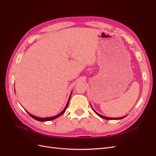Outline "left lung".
<instances>
[{"instance_id":"8db88e82","label":"left lung","mask_w":156,"mask_h":156,"mask_svg":"<svg viewBox=\"0 0 156 156\" xmlns=\"http://www.w3.org/2000/svg\"><path fill=\"white\" fill-rule=\"evenodd\" d=\"M91 107H92V106H91ZM92 109H93V111H94V112H95L97 115H98L99 116H100V117L103 118V119H106V120H120V119H124V118H125V117L126 116H124L120 117V118H109V117H107V116H103V115H100V114H99V113H98L96 111H94V109L93 108H92Z\"/></svg>"}]
</instances>
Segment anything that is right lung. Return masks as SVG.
Wrapping results in <instances>:
<instances>
[{"mask_svg":"<svg viewBox=\"0 0 156 156\" xmlns=\"http://www.w3.org/2000/svg\"><path fill=\"white\" fill-rule=\"evenodd\" d=\"M15 92H16V91H15ZM71 95H72V93L70 94V96H69V97L68 103H67L66 105V107H65V108H64V109L62 112H61L60 113H59V114H58L57 115H56V116H51V117H47V118H40V117H37V116H36L32 115H31L30 113H29V112H28V111H26L28 112V114H29V115L32 118H33V119H35V120H37V121H40V122H46V121H50V120H55V119H56V118H58V117L60 116L61 115H62L64 114V113L65 112L66 110V108H67V107H68V104H69V100H70Z\"/></svg>","mask_w":156,"mask_h":156,"instance_id":"1","label":"right lung"}]
</instances>
